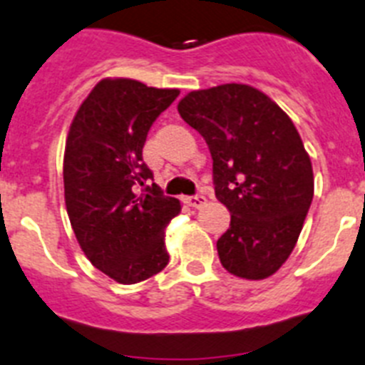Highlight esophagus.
I'll return each instance as SVG.
<instances>
[{
    "instance_id": "obj_1",
    "label": "esophagus",
    "mask_w": 365,
    "mask_h": 365,
    "mask_svg": "<svg viewBox=\"0 0 365 365\" xmlns=\"http://www.w3.org/2000/svg\"><path fill=\"white\" fill-rule=\"evenodd\" d=\"M185 204L189 205V207H195V209H198V207H202V205L205 204V196H202V195L187 196V198H185Z\"/></svg>"
}]
</instances>
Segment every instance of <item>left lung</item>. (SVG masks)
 <instances>
[{
    "instance_id": "left-lung-1",
    "label": "left lung",
    "mask_w": 365,
    "mask_h": 365,
    "mask_svg": "<svg viewBox=\"0 0 365 365\" xmlns=\"http://www.w3.org/2000/svg\"><path fill=\"white\" fill-rule=\"evenodd\" d=\"M213 158L215 195L230 209L217 240L222 266L259 281L290 257L314 196V174L292 119L248 84L187 93L178 103Z\"/></svg>"
}]
</instances>
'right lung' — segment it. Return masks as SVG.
<instances>
[{
    "instance_id": "1",
    "label": "right lung",
    "mask_w": 365,
    "mask_h": 365,
    "mask_svg": "<svg viewBox=\"0 0 365 365\" xmlns=\"http://www.w3.org/2000/svg\"><path fill=\"white\" fill-rule=\"evenodd\" d=\"M180 90L132 78L95 84L69 126L64 198L78 246L91 264L121 284H134L169 264L165 227L182 211L178 198L147 185L143 145L152 123Z\"/></svg>"
}]
</instances>
